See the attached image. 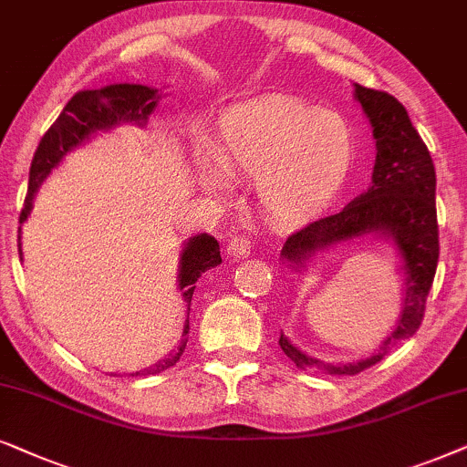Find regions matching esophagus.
Instances as JSON below:
<instances>
[{
	"mask_svg": "<svg viewBox=\"0 0 467 467\" xmlns=\"http://www.w3.org/2000/svg\"><path fill=\"white\" fill-rule=\"evenodd\" d=\"M226 252H228V256L234 258V260L247 258L252 254V241L244 237V234H237V237H233L228 241Z\"/></svg>",
	"mask_w": 467,
	"mask_h": 467,
	"instance_id": "esophagus-1",
	"label": "esophagus"
}]
</instances>
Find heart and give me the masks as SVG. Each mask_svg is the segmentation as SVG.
Segmentation results:
<instances>
[{"label":"heart","instance_id":"b5f03b06","mask_svg":"<svg viewBox=\"0 0 467 467\" xmlns=\"http://www.w3.org/2000/svg\"><path fill=\"white\" fill-rule=\"evenodd\" d=\"M211 153L226 175L256 177L258 202L273 220L301 222L318 213L344 185L354 132L337 110L266 96L222 115ZM220 171L198 161L202 188L222 190Z\"/></svg>","mask_w":467,"mask_h":467}]
</instances>
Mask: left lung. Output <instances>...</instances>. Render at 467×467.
<instances>
[{
	"instance_id": "8db88e82",
	"label": "left lung",
	"mask_w": 467,
	"mask_h": 467,
	"mask_svg": "<svg viewBox=\"0 0 467 467\" xmlns=\"http://www.w3.org/2000/svg\"><path fill=\"white\" fill-rule=\"evenodd\" d=\"M354 98L368 115L376 139L371 185L337 213L320 217L292 233L282 247V260L292 271H301L318 250L365 234H380L393 241L400 254L406 296L395 331L382 341L374 357L357 363H325L292 346L284 333L279 335V346L296 368L335 376L360 374L419 331L440 256L436 169L427 145L410 121L408 110L390 93L354 85Z\"/></svg>"
}]
</instances>
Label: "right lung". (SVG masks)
Masks as SVG:
<instances>
[{
	"mask_svg": "<svg viewBox=\"0 0 467 467\" xmlns=\"http://www.w3.org/2000/svg\"><path fill=\"white\" fill-rule=\"evenodd\" d=\"M158 89L132 83H117L99 87V89H83L74 93L70 102L66 104V109L61 110V115L47 130V134L42 136L38 149H36L34 160H31L29 166L27 196H25V204L18 222L23 223L27 220L29 211L34 209L36 192H38L42 182L51 175L55 166L64 160V155H67V151L83 145V142L89 140L91 134L99 132V130L107 132V130L121 126V123H139V126H142V123H147L149 115L153 113V109L158 107ZM18 233H21V228H18ZM18 256H23L21 237H18ZM220 263V244L211 234H196V237H192L185 244L182 260H179V290H182L183 301L188 303V309L198 277ZM188 331L190 320H185L182 335L183 339L177 350L158 360L151 368H147L145 371H136L132 376H151L172 368L183 354L185 344H188Z\"/></svg>",
	"mask_w": 467,
	"mask_h": 467,
	"instance_id": "obj_1",
	"label": "right lung"
}]
</instances>
